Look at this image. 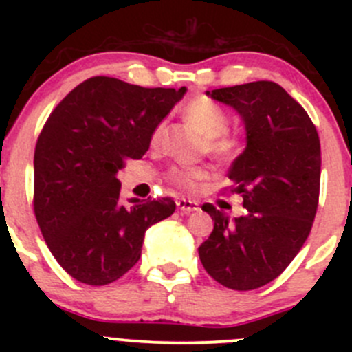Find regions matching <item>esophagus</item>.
Returning <instances> with one entry per match:
<instances>
[{"label": "esophagus", "mask_w": 352, "mask_h": 352, "mask_svg": "<svg viewBox=\"0 0 352 352\" xmlns=\"http://www.w3.org/2000/svg\"><path fill=\"white\" fill-rule=\"evenodd\" d=\"M177 208L180 209V212H182V214H190V212L199 211L197 202L190 201V199H186V197H182V199H179V201H177Z\"/></svg>", "instance_id": "34e87169"}]
</instances>
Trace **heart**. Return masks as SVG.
Segmentation results:
<instances>
[{
	"instance_id": "heart-1",
	"label": "heart",
	"mask_w": 352,
	"mask_h": 352,
	"mask_svg": "<svg viewBox=\"0 0 352 352\" xmlns=\"http://www.w3.org/2000/svg\"><path fill=\"white\" fill-rule=\"evenodd\" d=\"M187 120L192 124L199 131L202 138H206V146H208L209 153L216 156L218 160H232L235 158L240 150V140L232 134H226L230 126V120L226 112L214 104L212 100L206 97H197L187 104L186 110ZM163 127L165 124L160 122L153 129L151 134V143H158L162 140ZM206 177V170L202 168H175L170 173V179L177 184V186L184 187V189L194 190L197 187V182Z\"/></svg>"
}]
</instances>
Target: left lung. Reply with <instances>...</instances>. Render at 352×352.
<instances>
[{
  "instance_id": "obj_1",
  "label": "left lung",
  "mask_w": 352,
  "mask_h": 352,
  "mask_svg": "<svg viewBox=\"0 0 352 352\" xmlns=\"http://www.w3.org/2000/svg\"><path fill=\"white\" fill-rule=\"evenodd\" d=\"M242 117L247 146L228 172L245 214L230 219L202 206L214 221L199 247L208 274L230 289L274 281L310 235L320 192V140L305 109L274 81L206 91Z\"/></svg>"
}]
</instances>
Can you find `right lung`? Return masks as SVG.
I'll return each mask as SVG.
<instances>
[{
  "label": "right lung",
  "mask_w": 352,
  "mask_h": 352,
  "mask_svg": "<svg viewBox=\"0 0 352 352\" xmlns=\"http://www.w3.org/2000/svg\"><path fill=\"white\" fill-rule=\"evenodd\" d=\"M186 91L94 76L49 116L34 155V212L49 250L76 281H117L140 261L146 230L175 211L170 197L124 204L117 172L146 153L153 129Z\"/></svg>",
  "instance_id": "add662e5"
}]
</instances>
